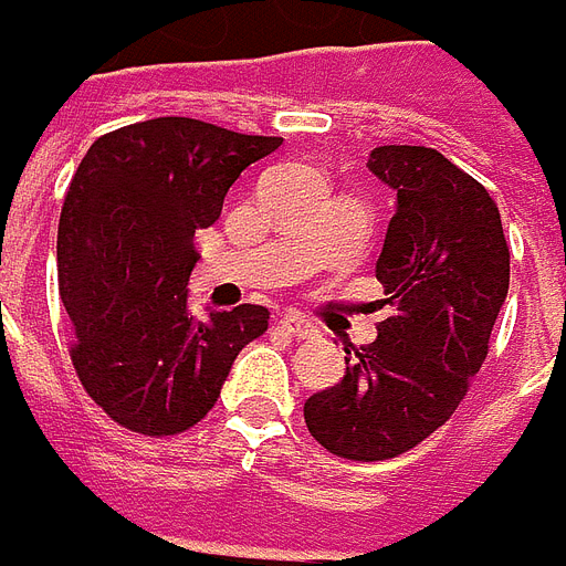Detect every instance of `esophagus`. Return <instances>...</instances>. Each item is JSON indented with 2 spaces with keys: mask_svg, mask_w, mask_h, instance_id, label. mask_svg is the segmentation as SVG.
<instances>
[{
  "mask_svg": "<svg viewBox=\"0 0 566 566\" xmlns=\"http://www.w3.org/2000/svg\"><path fill=\"white\" fill-rule=\"evenodd\" d=\"M280 327H283V331H286V334L295 339H308L317 334L315 324H312V321H305L302 315H283L280 317Z\"/></svg>",
  "mask_w": 566,
  "mask_h": 566,
  "instance_id": "1",
  "label": "esophagus"
}]
</instances>
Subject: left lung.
I'll list each match as a JSON object with an SVG mask.
<instances>
[{
    "label": "left lung",
    "mask_w": 566,
    "mask_h": 566,
    "mask_svg": "<svg viewBox=\"0 0 566 566\" xmlns=\"http://www.w3.org/2000/svg\"><path fill=\"white\" fill-rule=\"evenodd\" d=\"M368 169L397 191L375 276L390 317L346 346L339 384L305 400L317 444L343 460H390L457 412L489 356L511 286V249L485 186L444 154L384 144Z\"/></svg>",
    "instance_id": "1"
}]
</instances>
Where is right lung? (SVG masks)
Masks as SVG:
<instances>
[{
	"label": "right lung",
	"mask_w": 566,
	"mask_h": 566,
	"mask_svg": "<svg viewBox=\"0 0 566 566\" xmlns=\"http://www.w3.org/2000/svg\"><path fill=\"white\" fill-rule=\"evenodd\" d=\"M283 138L186 116L135 122L91 144L59 217V295L87 397L128 431L179 434L220 397L235 356L268 331L264 305L188 315L195 229Z\"/></svg>",
	"instance_id": "add662e5"
}]
</instances>
